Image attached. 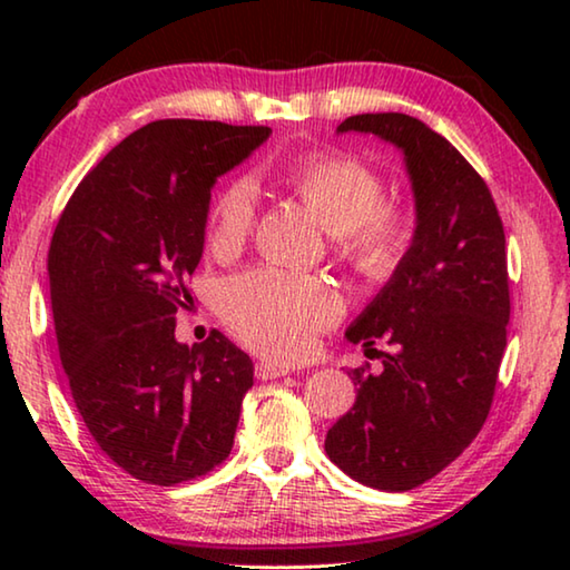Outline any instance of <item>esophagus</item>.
Returning a JSON list of instances; mask_svg holds the SVG:
<instances>
[{"label":"esophagus","mask_w":570,"mask_h":570,"mask_svg":"<svg viewBox=\"0 0 570 570\" xmlns=\"http://www.w3.org/2000/svg\"><path fill=\"white\" fill-rule=\"evenodd\" d=\"M292 372L284 364H274V362H258L256 364V377L258 380H276V377H286Z\"/></svg>","instance_id":"esophagus-1"}]
</instances>
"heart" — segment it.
<instances>
[{
  "label": "heart",
  "instance_id": "obj_1",
  "mask_svg": "<svg viewBox=\"0 0 570 570\" xmlns=\"http://www.w3.org/2000/svg\"><path fill=\"white\" fill-rule=\"evenodd\" d=\"M286 186L320 224L342 238V250L364 276L384 278L397 268L407 244L400 216L382 210V178L364 163L340 153H314L284 173ZM254 190L238 180L220 193L210 224V248L230 254L250 234ZM340 302L320 278L256 268L220 292V314L240 342L272 356H302L314 336L334 322Z\"/></svg>",
  "mask_w": 570,
  "mask_h": 570
}]
</instances>
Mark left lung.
<instances>
[{
    "mask_svg": "<svg viewBox=\"0 0 570 570\" xmlns=\"http://www.w3.org/2000/svg\"><path fill=\"white\" fill-rule=\"evenodd\" d=\"M374 135L404 158L414 234L390 282L346 330L380 352L356 366L354 407L324 450L362 485L402 493L465 450L485 422L510 320L503 220L475 168L430 125L404 112L346 118L336 135Z\"/></svg>",
    "mask_w": 570,
    "mask_h": 570,
    "instance_id": "obj_1",
    "label": "left lung"
}]
</instances>
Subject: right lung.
<instances>
[{"mask_svg": "<svg viewBox=\"0 0 570 570\" xmlns=\"http://www.w3.org/2000/svg\"><path fill=\"white\" fill-rule=\"evenodd\" d=\"M272 128L156 120L118 142L57 220L47 274L57 346L85 428L150 485L228 458L254 362L224 336L176 340L204 256L210 190Z\"/></svg>", "mask_w": 570, "mask_h": 570, "instance_id": "1", "label": "right lung"}]
</instances>
